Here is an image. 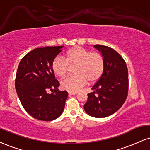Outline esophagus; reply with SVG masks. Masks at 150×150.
Listing matches in <instances>:
<instances>
[{"instance_id":"esophagus-1","label":"esophagus","mask_w":150,"mask_h":150,"mask_svg":"<svg viewBox=\"0 0 150 150\" xmlns=\"http://www.w3.org/2000/svg\"><path fill=\"white\" fill-rule=\"evenodd\" d=\"M77 92H70V91H69V92H68V94L69 95H75V94H77Z\"/></svg>"}]
</instances>
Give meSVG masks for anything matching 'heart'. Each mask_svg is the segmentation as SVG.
Returning <instances> with one entry per match:
<instances>
[{
    "label": "heart",
    "instance_id": "obj_1",
    "mask_svg": "<svg viewBox=\"0 0 150 150\" xmlns=\"http://www.w3.org/2000/svg\"><path fill=\"white\" fill-rule=\"evenodd\" d=\"M75 66L74 73L61 81V87L70 92H77L87 83L97 82L101 77L105 70L103 56L98 52L75 47L68 51L66 58L57 56L52 61V67L59 77H64L70 66Z\"/></svg>",
    "mask_w": 150,
    "mask_h": 150
}]
</instances>
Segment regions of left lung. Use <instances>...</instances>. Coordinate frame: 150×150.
Here are the masks:
<instances>
[{
    "label": "left lung",
    "instance_id": "8db88e82",
    "mask_svg": "<svg viewBox=\"0 0 150 150\" xmlns=\"http://www.w3.org/2000/svg\"><path fill=\"white\" fill-rule=\"evenodd\" d=\"M94 47L105 59L103 74L88 93L84 110L90 116L103 118L114 114L125 102L129 91V74L125 61L112 48L101 45Z\"/></svg>",
    "mask_w": 150,
    "mask_h": 150
}]
</instances>
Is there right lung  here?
<instances>
[{
	"label": "right lung",
	"mask_w": 150,
	"mask_h": 150,
	"mask_svg": "<svg viewBox=\"0 0 150 150\" xmlns=\"http://www.w3.org/2000/svg\"><path fill=\"white\" fill-rule=\"evenodd\" d=\"M64 46L36 48L23 57L18 66L15 89L25 110L34 118L52 121L64 110L66 91H59L52 64ZM52 91L51 94L47 92Z\"/></svg>",
	"instance_id": "1"
}]
</instances>
